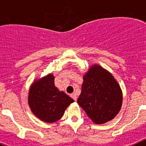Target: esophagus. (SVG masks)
<instances>
[{
	"label": "esophagus",
	"instance_id": "1",
	"mask_svg": "<svg viewBox=\"0 0 146 146\" xmlns=\"http://www.w3.org/2000/svg\"><path fill=\"white\" fill-rule=\"evenodd\" d=\"M71 96V97L72 98V99H74V101H77V95H76L75 94H72L70 95Z\"/></svg>",
	"mask_w": 146,
	"mask_h": 146
}]
</instances>
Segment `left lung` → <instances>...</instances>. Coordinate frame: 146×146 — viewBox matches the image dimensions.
Masks as SVG:
<instances>
[{"instance_id": "8db88e82", "label": "left lung", "mask_w": 146, "mask_h": 146, "mask_svg": "<svg viewBox=\"0 0 146 146\" xmlns=\"http://www.w3.org/2000/svg\"><path fill=\"white\" fill-rule=\"evenodd\" d=\"M123 93L113 74L99 64H92L83 74L77 104L96 124L113 120L122 107Z\"/></svg>"}]
</instances>
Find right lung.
<instances>
[{
	"mask_svg": "<svg viewBox=\"0 0 146 146\" xmlns=\"http://www.w3.org/2000/svg\"><path fill=\"white\" fill-rule=\"evenodd\" d=\"M55 77L48 74L35 79L28 91V103L30 109L41 121L54 123L64 115L74 100L55 86Z\"/></svg>",
	"mask_w": 146,
	"mask_h": 146,
	"instance_id": "obj_1",
	"label": "right lung"
}]
</instances>
